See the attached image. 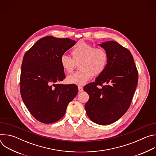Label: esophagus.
<instances>
[{"label": "esophagus", "mask_w": 156, "mask_h": 156, "mask_svg": "<svg viewBox=\"0 0 156 156\" xmlns=\"http://www.w3.org/2000/svg\"><path fill=\"white\" fill-rule=\"evenodd\" d=\"M78 91H79V92H82V91H83V87H81V86H78Z\"/></svg>", "instance_id": "esophagus-1"}]
</instances>
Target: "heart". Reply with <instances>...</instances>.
I'll return each mask as SVG.
<instances>
[{
  "label": "heart",
  "mask_w": 156,
  "mask_h": 156,
  "mask_svg": "<svg viewBox=\"0 0 156 156\" xmlns=\"http://www.w3.org/2000/svg\"><path fill=\"white\" fill-rule=\"evenodd\" d=\"M72 58L63 54L60 58L62 69L71 73L75 68V63L80 62L79 72H75L66 78L69 84L82 86L85 84L93 75L101 74L105 69L108 62L106 51L84 41L78 42L71 50Z\"/></svg>",
  "instance_id": "1"
}]
</instances>
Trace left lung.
<instances>
[{
	"label": "left lung",
	"instance_id": "left-lung-1",
	"mask_svg": "<svg viewBox=\"0 0 156 156\" xmlns=\"http://www.w3.org/2000/svg\"><path fill=\"white\" fill-rule=\"evenodd\" d=\"M98 45L107 53L108 62L95 82L84 87V91L90 96L85 109L93 122L107 125L120 119L129 107L137 86L138 73L134 59L126 48L114 41ZM102 83L106 85L101 88L97 87Z\"/></svg>",
	"mask_w": 156,
	"mask_h": 156
}]
</instances>
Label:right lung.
I'll list each match as a JSON object with an SVG mask.
<instances>
[{
  "label": "right lung",
  "mask_w": 156,
  "mask_h": 156,
  "mask_svg": "<svg viewBox=\"0 0 156 156\" xmlns=\"http://www.w3.org/2000/svg\"><path fill=\"white\" fill-rule=\"evenodd\" d=\"M76 41L46 36L25 53L21 65L20 93L31 115L44 123L62 119L78 94L75 84H56L65 78L60 58Z\"/></svg>",
  "instance_id": "add662e5"
}]
</instances>
